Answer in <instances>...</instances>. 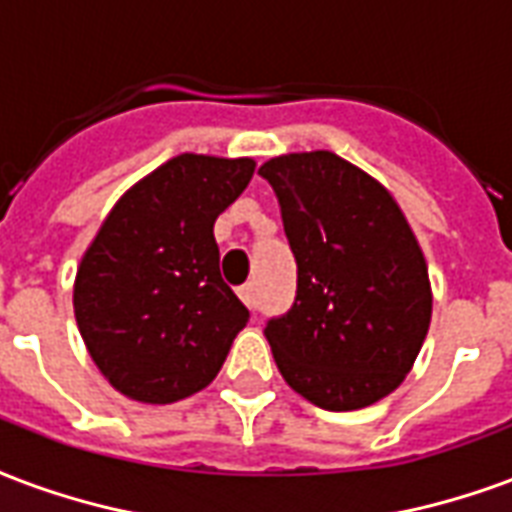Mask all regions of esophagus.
<instances>
[{
  "instance_id": "34e87169",
  "label": "esophagus",
  "mask_w": 512,
  "mask_h": 512,
  "mask_svg": "<svg viewBox=\"0 0 512 512\" xmlns=\"http://www.w3.org/2000/svg\"><path fill=\"white\" fill-rule=\"evenodd\" d=\"M238 295H241V301H244L249 309H257V290L255 285H244L241 290H238Z\"/></svg>"
}]
</instances>
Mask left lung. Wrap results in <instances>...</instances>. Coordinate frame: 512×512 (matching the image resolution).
Returning a JSON list of instances; mask_svg holds the SVG:
<instances>
[{
    "mask_svg": "<svg viewBox=\"0 0 512 512\" xmlns=\"http://www.w3.org/2000/svg\"><path fill=\"white\" fill-rule=\"evenodd\" d=\"M298 263L293 309L266 325L279 374L331 412L363 410L412 372L431 323L429 266L380 181L328 149L260 165Z\"/></svg>",
    "mask_w": 512,
    "mask_h": 512,
    "instance_id": "obj_1",
    "label": "left lung"
}]
</instances>
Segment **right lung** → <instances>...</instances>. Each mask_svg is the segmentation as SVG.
Here are the masks:
<instances>
[{
	"mask_svg": "<svg viewBox=\"0 0 512 512\" xmlns=\"http://www.w3.org/2000/svg\"><path fill=\"white\" fill-rule=\"evenodd\" d=\"M252 157L184 151L102 219L73 285L83 344L113 388L173 404L206 388L249 309L219 274L214 222L255 176Z\"/></svg>",
	"mask_w": 512,
	"mask_h": 512,
	"instance_id": "obj_1",
	"label": "right lung"
}]
</instances>
